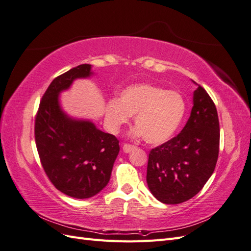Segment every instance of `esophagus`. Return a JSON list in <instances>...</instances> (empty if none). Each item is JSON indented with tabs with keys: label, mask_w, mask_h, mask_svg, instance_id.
<instances>
[{
	"label": "esophagus",
	"mask_w": 251,
	"mask_h": 251,
	"mask_svg": "<svg viewBox=\"0 0 251 251\" xmlns=\"http://www.w3.org/2000/svg\"><path fill=\"white\" fill-rule=\"evenodd\" d=\"M124 151L125 153H130V151H134L135 149H137L136 148L135 146H132V144H128V143H126L125 146H124Z\"/></svg>",
	"instance_id": "esophagus-1"
}]
</instances>
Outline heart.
I'll return each instance as SVG.
<instances>
[{"instance_id":"obj_1","label":"heart","mask_w":251,"mask_h":251,"mask_svg":"<svg viewBox=\"0 0 251 251\" xmlns=\"http://www.w3.org/2000/svg\"><path fill=\"white\" fill-rule=\"evenodd\" d=\"M186 113V101L178 91L151 83H137L121 91L119 100H109L105 118L113 130L135 116L133 134L143 136L150 144L170 140L180 127Z\"/></svg>"}]
</instances>
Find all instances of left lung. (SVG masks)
I'll use <instances>...</instances> for the list:
<instances>
[{"instance_id": "left-lung-1", "label": "left lung", "mask_w": 251, "mask_h": 251, "mask_svg": "<svg viewBox=\"0 0 251 251\" xmlns=\"http://www.w3.org/2000/svg\"><path fill=\"white\" fill-rule=\"evenodd\" d=\"M193 102L183 130L149 155L148 186L155 198L165 204L192 199L217 164L220 126L216 105L200 85L195 90Z\"/></svg>"}]
</instances>
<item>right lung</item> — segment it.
I'll list each match as a JSON object with an SVG mask.
<instances>
[{
  "label": "right lung",
  "mask_w": 251,
  "mask_h": 251,
  "mask_svg": "<svg viewBox=\"0 0 251 251\" xmlns=\"http://www.w3.org/2000/svg\"><path fill=\"white\" fill-rule=\"evenodd\" d=\"M83 64L55 77L45 92L35 116L34 136L43 169L59 192L88 199L107 186L119 141L90 120L75 119L63 111L59 94L77 78L90 77Z\"/></svg>",
  "instance_id": "right-lung-1"
}]
</instances>
